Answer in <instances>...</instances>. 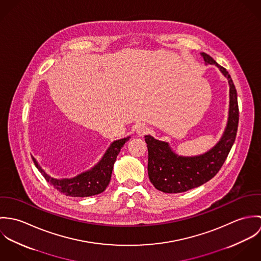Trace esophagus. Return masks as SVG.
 Masks as SVG:
<instances>
[{"instance_id": "34e87169", "label": "esophagus", "mask_w": 261, "mask_h": 261, "mask_svg": "<svg viewBox=\"0 0 261 261\" xmlns=\"http://www.w3.org/2000/svg\"><path fill=\"white\" fill-rule=\"evenodd\" d=\"M149 127L145 124H139L137 127H136V133L139 137H143L145 136L146 134L149 133Z\"/></svg>"}]
</instances>
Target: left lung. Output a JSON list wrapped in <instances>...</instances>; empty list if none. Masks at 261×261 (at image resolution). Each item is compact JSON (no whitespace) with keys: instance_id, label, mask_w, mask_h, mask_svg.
Listing matches in <instances>:
<instances>
[{"instance_id":"1","label":"left lung","mask_w":261,"mask_h":261,"mask_svg":"<svg viewBox=\"0 0 261 261\" xmlns=\"http://www.w3.org/2000/svg\"><path fill=\"white\" fill-rule=\"evenodd\" d=\"M205 65L217 66L229 84L228 118L222 137L207 151L196 155H182L176 152L168 142L160 141L150 135L145 136L149 151L148 174L149 181L164 193H182L197 188L211 180L221 169L232 148L239 119L237 91L228 71L210 55L200 53Z\"/></svg>"}]
</instances>
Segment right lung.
Wrapping results in <instances>:
<instances>
[{
  "label": "right lung",
  "mask_w": 261,
  "mask_h": 261,
  "mask_svg": "<svg viewBox=\"0 0 261 261\" xmlns=\"http://www.w3.org/2000/svg\"><path fill=\"white\" fill-rule=\"evenodd\" d=\"M129 137L113 141L101 159L89 170L82 172L72 178H54L47 174L32 155L33 162L45 180L68 197H90L102 193L109 186L112 178V169L116 156Z\"/></svg>",
  "instance_id": "1"
}]
</instances>
